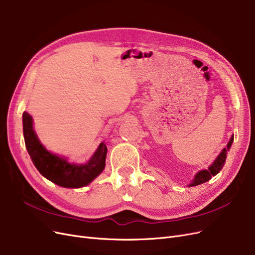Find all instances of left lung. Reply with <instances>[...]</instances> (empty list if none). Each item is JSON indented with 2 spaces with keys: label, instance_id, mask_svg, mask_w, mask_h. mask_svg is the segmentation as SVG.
Instances as JSON below:
<instances>
[{
  "label": "left lung",
  "instance_id": "8db88e82",
  "mask_svg": "<svg viewBox=\"0 0 255 255\" xmlns=\"http://www.w3.org/2000/svg\"><path fill=\"white\" fill-rule=\"evenodd\" d=\"M232 141H234V135L231 136L229 142L227 143L226 148H224L222 150V152L220 153V155L217 157V159L214 161V163L212 165H210V167L208 168V170H203V171L199 172L195 176V179L190 184V186L199 185V184H201V183H204V182L208 181L210 178H212V176L217 175L221 170L223 169L224 164H225V160H226V155H227V152L229 151V149L231 147Z\"/></svg>",
  "mask_w": 255,
  "mask_h": 255
}]
</instances>
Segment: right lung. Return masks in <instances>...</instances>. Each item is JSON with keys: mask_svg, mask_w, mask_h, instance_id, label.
Wrapping results in <instances>:
<instances>
[{"mask_svg": "<svg viewBox=\"0 0 255 255\" xmlns=\"http://www.w3.org/2000/svg\"><path fill=\"white\" fill-rule=\"evenodd\" d=\"M23 129L26 148L33 163L52 182L63 187H81L91 183L104 170L107 153L104 142L100 143L86 164H73L45 149L33 130L31 116L26 112L23 114Z\"/></svg>", "mask_w": 255, "mask_h": 255, "instance_id": "right-lung-1", "label": "right lung"}]
</instances>
